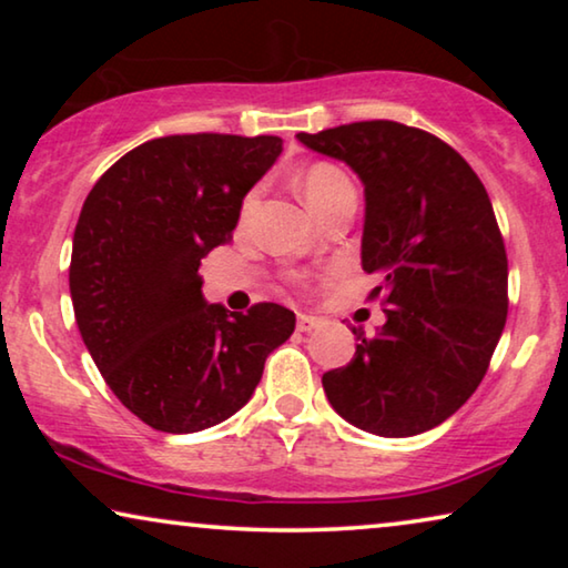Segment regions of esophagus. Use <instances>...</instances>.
I'll list each match as a JSON object with an SVG mask.
<instances>
[{"instance_id": "1", "label": "esophagus", "mask_w": 568, "mask_h": 568, "mask_svg": "<svg viewBox=\"0 0 568 568\" xmlns=\"http://www.w3.org/2000/svg\"><path fill=\"white\" fill-rule=\"evenodd\" d=\"M315 328H321V317L305 315V313L297 315V331L310 333V331H315Z\"/></svg>"}]
</instances>
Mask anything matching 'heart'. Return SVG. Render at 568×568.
<instances>
[{"label": "heart", "mask_w": 568, "mask_h": 568, "mask_svg": "<svg viewBox=\"0 0 568 568\" xmlns=\"http://www.w3.org/2000/svg\"><path fill=\"white\" fill-rule=\"evenodd\" d=\"M300 191L305 204L310 206V212L315 216H323L331 206H336L341 199L356 196L352 178H348L341 168L331 165V162H313V165L302 170ZM253 199L255 191L245 199V209L253 204Z\"/></svg>", "instance_id": "b5f03b06"}]
</instances>
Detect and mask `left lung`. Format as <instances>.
Returning a JSON list of instances; mask_svg holds the SVG:
<instances>
[{
    "instance_id": "obj_1",
    "label": "left lung",
    "mask_w": 568,
    "mask_h": 568,
    "mask_svg": "<svg viewBox=\"0 0 568 568\" xmlns=\"http://www.w3.org/2000/svg\"><path fill=\"white\" fill-rule=\"evenodd\" d=\"M364 183L362 266L387 321L354 328V359L323 375L331 406L379 437L434 429L476 393L507 323V251L491 199L447 142L398 121L297 134Z\"/></svg>"
}]
</instances>
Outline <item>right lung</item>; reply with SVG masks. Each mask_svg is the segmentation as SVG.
Returning a JSON list of instances; mask_svg holds the SVG:
<instances>
[{
    "label": "right lung",
    "instance_id": "add662e5",
    "mask_svg": "<svg viewBox=\"0 0 568 568\" xmlns=\"http://www.w3.org/2000/svg\"><path fill=\"white\" fill-rule=\"evenodd\" d=\"M278 154V136H160L84 199L69 263L77 328L115 398L152 429L191 434L230 418L292 336V310L227 313L206 305L199 276Z\"/></svg>",
    "mask_w": 568,
    "mask_h": 568
}]
</instances>
